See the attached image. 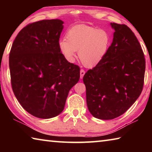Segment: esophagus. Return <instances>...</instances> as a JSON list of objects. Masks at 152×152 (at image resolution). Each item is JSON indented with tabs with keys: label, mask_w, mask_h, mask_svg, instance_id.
<instances>
[{
	"label": "esophagus",
	"mask_w": 152,
	"mask_h": 152,
	"mask_svg": "<svg viewBox=\"0 0 152 152\" xmlns=\"http://www.w3.org/2000/svg\"><path fill=\"white\" fill-rule=\"evenodd\" d=\"M84 74H85V71L84 70H80V78L82 79L83 78V76H84Z\"/></svg>",
	"instance_id": "obj_1"
}]
</instances>
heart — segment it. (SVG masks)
<instances>
[{"mask_svg": "<svg viewBox=\"0 0 152 152\" xmlns=\"http://www.w3.org/2000/svg\"><path fill=\"white\" fill-rule=\"evenodd\" d=\"M66 39H61L58 47L69 62H74L78 51L80 61L84 66L92 68L103 60L109 50L110 36L107 31L78 25L70 28Z\"/></svg>", "mask_w": 152, "mask_h": 152, "instance_id": "1", "label": "heart"}]
</instances>
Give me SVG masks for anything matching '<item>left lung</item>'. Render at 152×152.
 <instances>
[{"label": "left lung", "mask_w": 152, "mask_h": 152, "mask_svg": "<svg viewBox=\"0 0 152 152\" xmlns=\"http://www.w3.org/2000/svg\"><path fill=\"white\" fill-rule=\"evenodd\" d=\"M115 30L107 55L84 74L86 103L95 118L110 120L129 109L142 91L145 61L134 33L125 25L110 23Z\"/></svg>", "instance_id": "8db88e82"}]
</instances>
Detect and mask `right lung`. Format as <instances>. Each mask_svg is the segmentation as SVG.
Masks as SVG:
<instances>
[{
	"label": "right lung",
	"instance_id": "obj_1",
	"mask_svg": "<svg viewBox=\"0 0 152 152\" xmlns=\"http://www.w3.org/2000/svg\"><path fill=\"white\" fill-rule=\"evenodd\" d=\"M60 19L42 20L18 33L9 55L11 84L23 108L40 119L63 111L70 90L78 82L80 68L68 62L58 42Z\"/></svg>",
	"mask_w": 152,
	"mask_h": 152
}]
</instances>
